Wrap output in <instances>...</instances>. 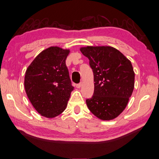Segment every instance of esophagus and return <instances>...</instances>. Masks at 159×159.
Instances as JSON below:
<instances>
[{
    "label": "esophagus",
    "mask_w": 159,
    "mask_h": 159,
    "mask_svg": "<svg viewBox=\"0 0 159 159\" xmlns=\"http://www.w3.org/2000/svg\"><path fill=\"white\" fill-rule=\"evenodd\" d=\"M81 86H82V83L80 82V83H79V84H77V85H76V88H81Z\"/></svg>",
    "instance_id": "esophagus-1"
}]
</instances>
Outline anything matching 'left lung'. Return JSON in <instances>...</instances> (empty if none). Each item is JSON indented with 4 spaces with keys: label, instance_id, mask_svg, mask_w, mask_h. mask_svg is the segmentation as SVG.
Masks as SVG:
<instances>
[{
    "label": "left lung",
    "instance_id": "8db88e82",
    "mask_svg": "<svg viewBox=\"0 0 159 159\" xmlns=\"http://www.w3.org/2000/svg\"><path fill=\"white\" fill-rule=\"evenodd\" d=\"M80 50L89 58L94 74V94L86 99L89 110L101 120L115 119L127 106L134 90L131 62L112 47L88 46Z\"/></svg>",
    "mask_w": 159,
    "mask_h": 159
}]
</instances>
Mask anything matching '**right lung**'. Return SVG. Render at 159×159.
Returning <instances> with one entry per match:
<instances>
[{
    "label": "right lung",
    "mask_w": 159,
    "mask_h": 159,
    "mask_svg": "<svg viewBox=\"0 0 159 159\" xmlns=\"http://www.w3.org/2000/svg\"><path fill=\"white\" fill-rule=\"evenodd\" d=\"M70 50L50 47L37 56L27 67L25 89L35 110L54 118L65 110L74 89L65 64Z\"/></svg>",
    "instance_id": "obj_1"
}]
</instances>
